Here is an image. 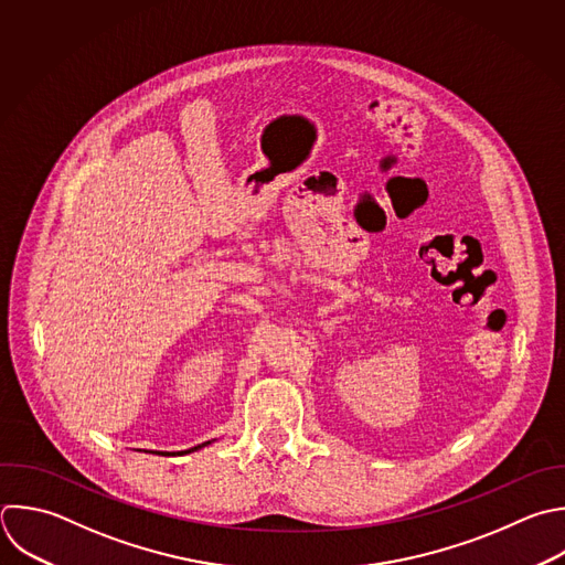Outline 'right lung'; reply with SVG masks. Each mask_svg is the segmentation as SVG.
<instances>
[{
	"label": "right lung",
	"instance_id": "right-lung-1",
	"mask_svg": "<svg viewBox=\"0 0 565 565\" xmlns=\"http://www.w3.org/2000/svg\"><path fill=\"white\" fill-rule=\"evenodd\" d=\"M207 444H210V441H205V444H201V446H194V448H190V450H181L179 455H183V452H192V450H199V448H203V446H207ZM163 455H166V452H163Z\"/></svg>",
	"mask_w": 565,
	"mask_h": 565
}]
</instances>
